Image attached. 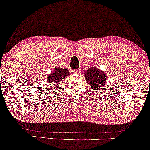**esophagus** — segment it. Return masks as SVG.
<instances>
[{"mask_svg": "<svg viewBox=\"0 0 150 150\" xmlns=\"http://www.w3.org/2000/svg\"><path fill=\"white\" fill-rule=\"evenodd\" d=\"M80 72H81V69H76V70H74V74H79Z\"/></svg>", "mask_w": 150, "mask_h": 150, "instance_id": "esophagus-1", "label": "esophagus"}]
</instances>
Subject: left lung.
Returning a JSON list of instances; mask_svg holds the SVG:
<instances>
[{"label": "left lung", "instance_id": "8db88e82", "mask_svg": "<svg viewBox=\"0 0 150 150\" xmlns=\"http://www.w3.org/2000/svg\"><path fill=\"white\" fill-rule=\"evenodd\" d=\"M85 76L86 81L89 84V87L95 90H98L103 87L107 79L105 73L96 67L87 69L85 74Z\"/></svg>", "mask_w": 150, "mask_h": 150}]
</instances>
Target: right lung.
I'll return each mask as SVG.
<instances>
[{"label":"right lung","mask_w":150,"mask_h":150,"mask_svg":"<svg viewBox=\"0 0 150 150\" xmlns=\"http://www.w3.org/2000/svg\"><path fill=\"white\" fill-rule=\"evenodd\" d=\"M69 74L66 69L60 68V67H56L54 69V72L48 75L47 77V80H46L48 85L52 86L54 89H58V86H61L62 85V81L65 79ZM59 84V86L58 85Z\"/></svg>","instance_id":"obj_1"}]
</instances>
